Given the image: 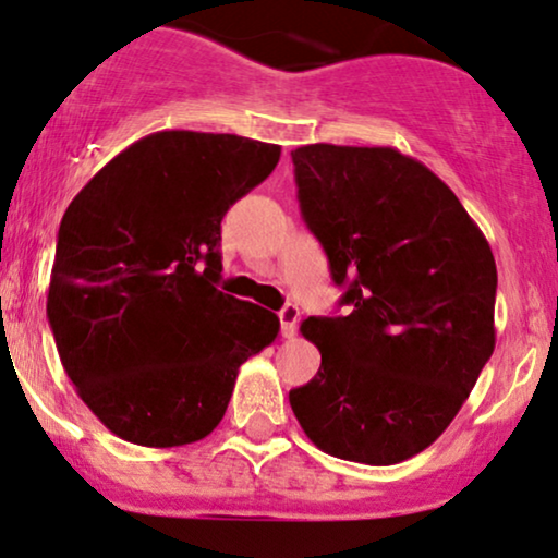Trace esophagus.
Instances as JSON below:
<instances>
[{
    "instance_id": "1",
    "label": "esophagus",
    "mask_w": 558,
    "mask_h": 558,
    "mask_svg": "<svg viewBox=\"0 0 558 558\" xmlns=\"http://www.w3.org/2000/svg\"><path fill=\"white\" fill-rule=\"evenodd\" d=\"M278 319H280V335L283 337H293L295 335V327H299V319H301V312L299 306H293V303H288L278 312Z\"/></svg>"
}]
</instances>
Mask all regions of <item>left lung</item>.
<instances>
[{"instance_id":"obj_1","label":"left lung","mask_w":558,"mask_h":558,"mask_svg":"<svg viewBox=\"0 0 558 558\" xmlns=\"http://www.w3.org/2000/svg\"><path fill=\"white\" fill-rule=\"evenodd\" d=\"M291 157L350 314L301 324L322 368L288 399L324 453L391 466L446 433L495 352V255L453 190L391 146Z\"/></svg>"}]
</instances>
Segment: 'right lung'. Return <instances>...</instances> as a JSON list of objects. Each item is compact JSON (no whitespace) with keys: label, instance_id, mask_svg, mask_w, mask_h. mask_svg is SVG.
<instances>
[{"label":"right lung","instance_id":"add662e5","mask_svg":"<svg viewBox=\"0 0 558 558\" xmlns=\"http://www.w3.org/2000/svg\"><path fill=\"white\" fill-rule=\"evenodd\" d=\"M280 159L234 133L159 131L110 159L61 218L48 324L84 404L123 440L197 442L280 319L218 288L221 218Z\"/></svg>","mask_w":558,"mask_h":558}]
</instances>
